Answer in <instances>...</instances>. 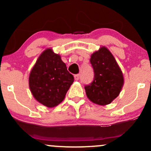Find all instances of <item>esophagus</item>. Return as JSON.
Returning <instances> with one entry per match:
<instances>
[{"label":"esophagus","mask_w":151,"mask_h":151,"mask_svg":"<svg viewBox=\"0 0 151 151\" xmlns=\"http://www.w3.org/2000/svg\"><path fill=\"white\" fill-rule=\"evenodd\" d=\"M74 79L75 80H78L80 79V75L79 74H76V75L74 76Z\"/></svg>","instance_id":"1"}]
</instances>
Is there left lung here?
<instances>
[{
	"label": "left lung",
	"mask_w": 151,
	"mask_h": 151,
	"mask_svg": "<svg viewBox=\"0 0 151 151\" xmlns=\"http://www.w3.org/2000/svg\"><path fill=\"white\" fill-rule=\"evenodd\" d=\"M90 62L94 71V78L89 85L84 87L86 96L96 104H109L119 96L122 88V71L106 47L95 51Z\"/></svg>",
	"instance_id": "obj_1"
}]
</instances>
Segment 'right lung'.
Here are the masks:
<instances>
[{"label":"right lung","mask_w":151,"mask_h":151,"mask_svg":"<svg viewBox=\"0 0 151 151\" xmlns=\"http://www.w3.org/2000/svg\"><path fill=\"white\" fill-rule=\"evenodd\" d=\"M74 81L72 74L59 54L48 48L38 57L29 77L34 98L44 106L52 108L63 102Z\"/></svg>","instance_id":"add662e5"}]
</instances>
